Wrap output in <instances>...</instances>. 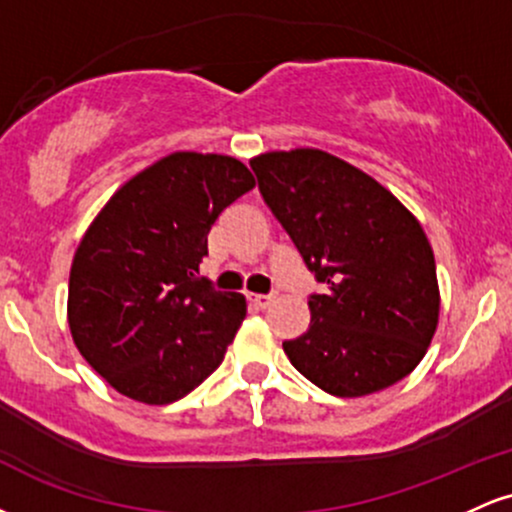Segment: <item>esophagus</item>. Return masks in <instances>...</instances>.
<instances>
[{
  "instance_id": "esophagus-1",
  "label": "esophagus",
  "mask_w": 512,
  "mask_h": 512,
  "mask_svg": "<svg viewBox=\"0 0 512 512\" xmlns=\"http://www.w3.org/2000/svg\"><path fill=\"white\" fill-rule=\"evenodd\" d=\"M250 301L257 305V308H269L276 301V293H250Z\"/></svg>"
}]
</instances>
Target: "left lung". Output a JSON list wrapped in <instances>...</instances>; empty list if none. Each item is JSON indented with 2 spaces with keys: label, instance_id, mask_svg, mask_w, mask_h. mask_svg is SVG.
<instances>
[{
  "label": "left lung",
  "instance_id": "8db88e82",
  "mask_svg": "<svg viewBox=\"0 0 512 512\" xmlns=\"http://www.w3.org/2000/svg\"><path fill=\"white\" fill-rule=\"evenodd\" d=\"M250 166L267 207L325 286L308 301V332L284 342L293 368L334 397L373 395L407 378L440 313L436 260L416 216L327 151H269Z\"/></svg>",
  "mask_w": 512,
  "mask_h": 512
}]
</instances>
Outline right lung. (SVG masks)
<instances>
[{"mask_svg":"<svg viewBox=\"0 0 512 512\" xmlns=\"http://www.w3.org/2000/svg\"><path fill=\"white\" fill-rule=\"evenodd\" d=\"M255 187L238 158L175 151L127 180L74 252L67 320L88 366L144 404L185 397L221 366L248 303L199 279L207 236Z\"/></svg>","mask_w":512,"mask_h":512,"instance_id":"1","label":"right lung"}]
</instances>
